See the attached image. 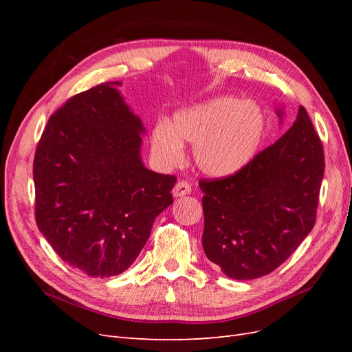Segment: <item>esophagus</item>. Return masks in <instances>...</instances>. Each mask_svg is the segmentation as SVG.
Here are the masks:
<instances>
[{
  "label": "esophagus",
  "mask_w": 352,
  "mask_h": 352,
  "mask_svg": "<svg viewBox=\"0 0 352 352\" xmlns=\"http://www.w3.org/2000/svg\"><path fill=\"white\" fill-rule=\"evenodd\" d=\"M190 190H192V188H190V185L188 182H185V180H180V182L176 184V186L173 188V197L176 198H180V197H185L188 194H190Z\"/></svg>",
  "instance_id": "obj_1"
}]
</instances>
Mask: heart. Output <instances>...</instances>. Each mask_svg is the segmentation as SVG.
Returning a JSON list of instances; mask_svg holds the SVG:
<instances>
[{
	"mask_svg": "<svg viewBox=\"0 0 352 352\" xmlns=\"http://www.w3.org/2000/svg\"><path fill=\"white\" fill-rule=\"evenodd\" d=\"M267 129L258 102L219 97L175 113L172 123L158 120L150 136L158 163L176 166L184 142L195 144L194 160L202 173L229 177L247 167L260 150Z\"/></svg>",
	"mask_w": 352,
	"mask_h": 352,
	"instance_id": "obj_1",
	"label": "heart"
}]
</instances>
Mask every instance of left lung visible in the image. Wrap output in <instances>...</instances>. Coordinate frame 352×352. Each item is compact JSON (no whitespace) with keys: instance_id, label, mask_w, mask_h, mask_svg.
<instances>
[{"instance_id":"1","label":"left lung","mask_w":352,"mask_h":352,"mask_svg":"<svg viewBox=\"0 0 352 352\" xmlns=\"http://www.w3.org/2000/svg\"><path fill=\"white\" fill-rule=\"evenodd\" d=\"M276 113L282 123L283 109ZM323 175L320 138L300 107L291 129L239 173L199 182L207 258L236 280L278 269L314 226Z\"/></svg>"}]
</instances>
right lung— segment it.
Listing matches in <instances>:
<instances>
[{"label":"right lung","mask_w":352,"mask_h":352,"mask_svg":"<svg viewBox=\"0 0 352 352\" xmlns=\"http://www.w3.org/2000/svg\"><path fill=\"white\" fill-rule=\"evenodd\" d=\"M120 85L72 97L50 117L34 160L39 232L63 261L101 279L131 267L176 184L144 166L145 127Z\"/></svg>","instance_id":"1"}]
</instances>
